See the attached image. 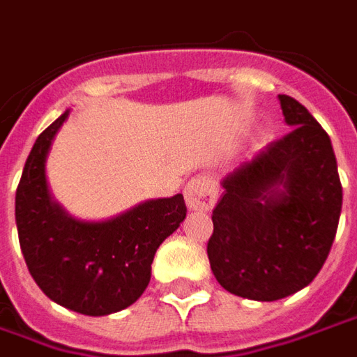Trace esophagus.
<instances>
[{
  "instance_id": "34e87169",
  "label": "esophagus",
  "mask_w": 357,
  "mask_h": 357,
  "mask_svg": "<svg viewBox=\"0 0 357 357\" xmlns=\"http://www.w3.org/2000/svg\"><path fill=\"white\" fill-rule=\"evenodd\" d=\"M183 193L189 210H210L216 202V183L208 176H195L189 179Z\"/></svg>"
}]
</instances>
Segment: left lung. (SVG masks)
<instances>
[{
	"mask_svg": "<svg viewBox=\"0 0 357 357\" xmlns=\"http://www.w3.org/2000/svg\"><path fill=\"white\" fill-rule=\"evenodd\" d=\"M279 102L292 130L222 179L206 247L218 283L258 302L291 296L314 281L342 208L329 135L296 99L279 95Z\"/></svg>",
	"mask_w": 357,
	"mask_h": 357,
	"instance_id": "1",
	"label": "left lung"
}]
</instances>
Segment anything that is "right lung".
I'll list each match as a JSON object with an SVG mask.
<instances>
[{"mask_svg": "<svg viewBox=\"0 0 357 357\" xmlns=\"http://www.w3.org/2000/svg\"><path fill=\"white\" fill-rule=\"evenodd\" d=\"M68 110L45 128L22 170L15 197L19 243L43 294L84 315L132 306L151 281L156 248L185 220L183 195L153 199L105 222L76 220L51 199L45 160Z\"/></svg>", "mask_w": 357, "mask_h": 357, "instance_id": "obj_1", "label": "right lung"}]
</instances>
